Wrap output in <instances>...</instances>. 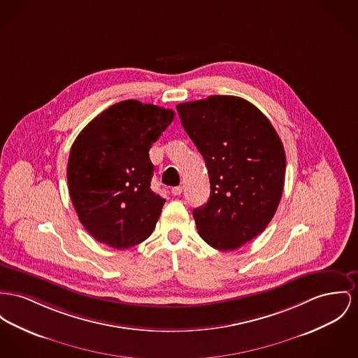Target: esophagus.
<instances>
[{
	"instance_id": "esophagus-1",
	"label": "esophagus",
	"mask_w": 358,
	"mask_h": 358,
	"mask_svg": "<svg viewBox=\"0 0 358 358\" xmlns=\"http://www.w3.org/2000/svg\"><path fill=\"white\" fill-rule=\"evenodd\" d=\"M182 191H183V187H182V186H176V187H172L171 192H172L173 195H180V194H182Z\"/></svg>"
}]
</instances>
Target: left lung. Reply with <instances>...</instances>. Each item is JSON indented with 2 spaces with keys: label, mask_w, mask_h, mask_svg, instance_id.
I'll use <instances>...</instances> for the list:
<instances>
[{
  "label": "left lung",
  "mask_w": 358,
  "mask_h": 358,
  "mask_svg": "<svg viewBox=\"0 0 358 358\" xmlns=\"http://www.w3.org/2000/svg\"><path fill=\"white\" fill-rule=\"evenodd\" d=\"M210 179L205 206L192 210L199 236L234 251L262 234L282 196L286 157L275 129L250 101L209 96L176 106Z\"/></svg>",
  "instance_id": "1"
}]
</instances>
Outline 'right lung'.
Masks as SVG:
<instances>
[{
	"label": "right lung",
	"mask_w": 358,
	"mask_h": 358,
	"mask_svg": "<svg viewBox=\"0 0 358 358\" xmlns=\"http://www.w3.org/2000/svg\"><path fill=\"white\" fill-rule=\"evenodd\" d=\"M173 115L124 100L99 114L74 140L69 194L81 224L97 241L126 250L152 235L166 199L150 190L149 149Z\"/></svg>",
	"instance_id": "right-lung-1"
}]
</instances>
